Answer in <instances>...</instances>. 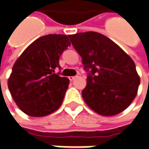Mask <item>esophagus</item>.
<instances>
[{"label": "esophagus", "instance_id": "1", "mask_svg": "<svg viewBox=\"0 0 149 149\" xmlns=\"http://www.w3.org/2000/svg\"><path fill=\"white\" fill-rule=\"evenodd\" d=\"M76 77H77V76H72V77H69L68 78H69V80H70L71 81H72L73 80H74Z\"/></svg>", "mask_w": 149, "mask_h": 149}]
</instances>
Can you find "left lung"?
<instances>
[{
	"label": "left lung",
	"mask_w": 149,
	"mask_h": 149,
	"mask_svg": "<svg viewBox=\"0 0 149 149\" xmlns=\"http://www.w3.org/2000/svg\"><path fill=\"white\" fill-rule=\"evenodd\" d=\"M89 71L81 92L86 104L102 116H114L127 109L140 83L132 58L109 37L95 32L68 35Z\"/></svg>",
	"instance_id": "1"
}]
</instances>
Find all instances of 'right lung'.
<instances>
[{"label":"right lung","mask_w":149,"mask_h":149,"mask_svg":"<svg viewBox=\"0 0 149 149\" xmlns=\"http://www.w3.org/2000/svg\"><path fill=\"white\" fill-rule=\"evenodd\" d=\"M68 36L49 34L28 45L15 63L8 79L13 100L31 117H44L63 103L69 79L54 73L61 54L70 46Z\"/></svg>","instance_id":"add662e5"}]
</instances>
